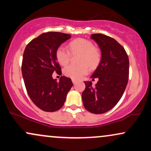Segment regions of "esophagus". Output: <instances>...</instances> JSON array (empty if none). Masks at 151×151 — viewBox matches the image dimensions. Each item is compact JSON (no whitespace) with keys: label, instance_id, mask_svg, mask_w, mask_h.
<instances>
[{"label":"esophagus","instance_id":"1","mask_svg":"<svg viewBox=\"0 0 151 151\" xmlns=\"http://www.w3.org/2000/svg\"><path fill=\"white\" fill-rule=\"evenodd\" d=\"M72 83H73L74 84H75L76 83H77V80H75V79H72Z\"/></svg>","mask_w":151,"mask_h":151}]
</instances>
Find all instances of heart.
Instances as JSON below:
<instances>
[{"instance_id":"1","label":"heart","mask_w":151,"mask_h":151,"mask_svg":"<svg viewBox=\"0 0 151 151\" xmlns=\"http://www.w3.org/2000/svg\"><path fill=\"white\" fill-rule=\"evenodd\" d=\"M70 52L73 55L81 54L79 62L80 65H70L65 67L63 73L66 77L73 79H79L88 74L89 67L96 68L101 61V53L91 41L83 38L74 40L69 44ZM65 47L60 46L55 52V58L60 65H67L71 58V53Z\"/></svg>"}]
</instances>
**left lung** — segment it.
Segmentation results:
<instances>
[{
    "label": "left lung",
    "mask_w": 151,
    "mask_h": 151,
    "mask_svg": "<svg viewBox=\"0 0 151 151\" xmlns=\"http://www.w3.org/2000/svg\"><path fill=\"white\" fill-rule=\"evenodd\" d=\"M99 47L101 58L91 78L99 79L95 86L85 81L81 97L84 106L93 114H104L113 109L124 94L129 81V60L125 50L114 38L92 34Z\"/></svg>",
    "instance_id": "1"
}]
</instances>
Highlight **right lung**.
Segmentation results:
<instances>
[{"label": "right lung", "instance_id": "add662e5", "mask_svg": "<svg viewBox=\"0 0 151 151\" xmlns=\"http://www.w3.org/2000/svg\"><path fill=\"white\" fill-rule=\"evenodd\" d=\"M70 38L71 35L45 32L29 42L24 51L22 74L26 89L32 102L45 111L61 109L73 86L70 78L63 76L59 81L52 78L54 72L62 73L56 50Z\"/></svg>", "mask_w": 151, "mask_h": 151}]
</instances>
